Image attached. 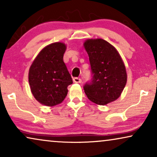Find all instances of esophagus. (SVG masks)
I'll return each mask as SVG.
<instances>
[{"label": "esophagus", "mask_w": 157, "mask_h": 157, "mask_svg": "<svg viewBox=\"0 0 157 157\" xmlns=\"http://www.w3.org/2000/svg\"><path fill=\"white\" fill-rule=\"evenodd\" d=\"M73 80H74L75 83H81V79L80 78H78V77H75Z\"/></svg>", "instance_id": "obj_1"}]
</instances>
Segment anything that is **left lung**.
<instances>
[{"instance_id":"obj_1","label":"left lung","mask_w":157,"mask_h":157,"mask_svg":"<svg viewBox=\"0 0 157 157\" xmlns=\"http://www.w3.org/2000/svg\"><path fill=\"white\" fill-rule=\"evenodd\" d=\"M91 64V79L83 86L92 102L105 105L117 99L127 80L125 66L114 47L104 39H89L84 43Z\"/></svg>"}]
</instances>
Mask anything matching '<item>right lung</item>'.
<instances>
[{
	"label": "right lung",
	"instance_id": "obj_1",
	"mask_svg": "<svg viewBox=\"0 0 157 157\" xmlns=\"http://www.w3.org/2000/svg\"><path fill=\"white\" fill-rule=\"evenodd\" d=\"M66 45L53 43L42 49L31 66L29 81L32 94L40 104L53 106L64 100L73 81L65 63Z\"/></svg>",
	"mask_w": 157,
	"mask_h": 157
}]
</instances>
